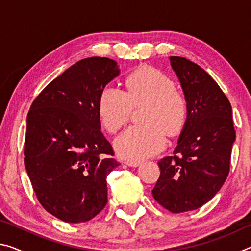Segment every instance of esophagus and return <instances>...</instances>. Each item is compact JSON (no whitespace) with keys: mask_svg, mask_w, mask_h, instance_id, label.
Wrapping results in <instances>:
<instances>
[{"mask_svg":"<svg viewBox=\"0 0 251 251\" xmlns=\"http://www.w3.org/2000/svg\"><path fill=\"white\" fill-rule=\"evenodd\" d=\"M127 166L129 167H138L139 165L142 164V161H138V160H127L125 163Z\"/></svg>","mask_w":251,"mask_h":251,"instance_id":"esophagus-1","label":"esophagus"}]
</instances>
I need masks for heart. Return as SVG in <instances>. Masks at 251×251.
<instances>
[{
	"mask_svg": "<svg viewBox=\"0 0 251 251\" xmlns=\"http://www.w3.org/2000/svg\"><path fill=\"white\" fill-rule=\"evenodd\" d=\"M148 104L144 120L148 124L134 125L115 139V150L123 158L141 160L154 156L166 146L168 135L179 134L188 107L185 96L160 71L144 67L127 78V92L106 86L100 93L99 114L104 127L116 131L128 122L134 106Z\"/></svg>",
	"mask_w": 251,
	"mask_h": 251,
	"instance_id": "b5f03b06",
	"label": "heart"
}]
</instances>
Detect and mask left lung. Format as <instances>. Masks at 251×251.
Segmentation results:
<instances>
[{"label": "left lung", "mask_w": 251, "mask_h": 251, "mask_svg": "<svg viewBox=\"0 0 251 251\" xmlns=\"http://www.w3.org/2000/svg\"><path fill=\"white\" fill-rule=\"evenodd\" d=\"M187 101V120L174 155L158 161L152 196L174 214L198 209L222 188L236 141L232 110L222 88L189 59L169 57Z\"/></svg>", "instance_id": "left-lung-1"}]
</instances>
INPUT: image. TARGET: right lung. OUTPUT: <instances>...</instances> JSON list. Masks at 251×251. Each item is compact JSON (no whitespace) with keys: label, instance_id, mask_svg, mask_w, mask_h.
Listing matches in <instances>:
<instances>
[{"label":"right lung","instance_id":"right-lung-1","mask_svg":"<svg viewBox=\"0 0 251 251\" xmlns=\"http://www.w3.org/2000/svg\"><path fill=\"white\" fill-rule=\"evenodd\" d=\"M120 73L113 59H80L29 108L25 168L41 205L65 223L88 222L107 203L106 177L120 164L100 131L99 100Z\"/></svg>","mask_w":251,"mask_h":251}]
</instances>
